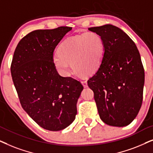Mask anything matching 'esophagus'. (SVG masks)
<instances>
[{
  "label": "esophagus",
  "mask_w": 153,
  "mask_h": 153,
  "mask_svg": "<svg viewBox=\"0 0 153 153\" xmlns=\"http://www.w3.org/2000/svg\"><path fill=\"white\" fill-rule=\"evenodd\" d=\"M82 85L83 86H84V87H87V81H85V80H83V81H82Z\"/></svg>",
  "instance_id": "obj_1"
}]
</instances>
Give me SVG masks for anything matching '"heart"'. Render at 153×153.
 I'll use <instances>...</instances> for the list:
<instances>
[{"label":"heart","mask_w":153,"mask_h":153,"mask_svg":"<svg viewBox=\"0 0 153 153\" xmlns=\"http://www.w3.org/2000/svg\"><path fill=\"white\" fill-rule=\"evenodd\" d=\"M104 42L97 33L87 32L65 40L53 56L56 69L64 76H69L71 66L79 73L91 74L101 66L104 56Z\"/></svg>","instance_id":"b5f03b06"}]
</instances>
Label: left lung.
<instances>
[{
	"label": "left lung",
	"mask_w": 153,
	"mask_h": 153,
	"mask_svg": "<svg viewBox=\"0 0 153 153\" xmlns=\"http://www.w3.org/2000/svg\"><path fill=\"white\" fill-rule=\"evenodd\" d=\"M101 36L105 52L101 66L87 81L94 91L99 117L113 127L135 119L143 101L145 73L134 42L111 24L89 28Z\"/></svg>",
	"instance_id": "1"
}]
</instances>
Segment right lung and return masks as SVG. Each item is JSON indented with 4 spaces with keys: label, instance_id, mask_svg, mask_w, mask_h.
Listing matches in <instances>:
<instances>
[{
    "label": "right lung",
    "instance_id": "obj_1",
    "mask_svg": "<svg viewBox=\"0 0 153 153\" xmlns=\"http://www.w3.org/2000/svg\"><path fill=\"white\" fill-rule=\"evenodd\" d=\"M72 29L60 26L36 30L18 43L12 61V78L22 108L45 129L59 131L74 121L83 86L80 81L59 74L53 53Z\"/></svg>",
    "mask_w": 153,
    "mask_h": 153
}]
</instances>
